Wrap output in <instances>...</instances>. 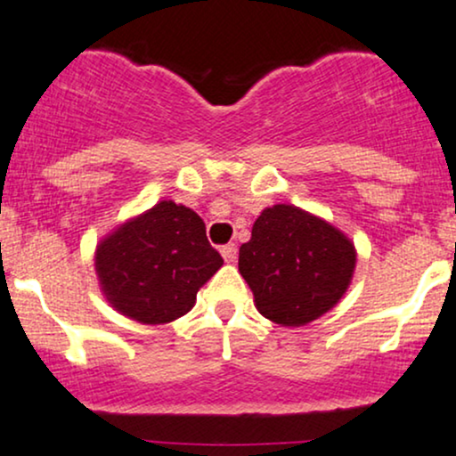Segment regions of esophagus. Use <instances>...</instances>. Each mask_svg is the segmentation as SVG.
<instances>
[{
	"mask_svg": "<svg viewBox=\"0 0 456 456\" xmlns=\"http://www.w3.org/2000/svg\"><path fill=\"white\" fill-rule=\"evenodd\" d=\"M221 255H223V259L227 261V264H235V259H238V246H235V244L223 246Z\"/></svg>",
	"mask_w": 456,
	"mask_h": 456,
	"instance_id": "esophagus-1",
	"label": "esophagus"
}]
</instances>
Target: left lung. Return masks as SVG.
Returning <instances> with one entry per match:
<instances>
[{
	"mask_svg": "<svg viewBox=\"0 0 456 456\" xmlns=\"http://www.w3.org/2000/svg\"><path fill=\"white\" fill-rule=\"evenodd\" d=\"M355 261V246L341 229L291 203H276L259 214L250 240L240 246L238 268L261 315L300 328L341 302Z\"/></svg>",
	"mask_w": 456,
	"mask_h": 456,
	"instance_id": "8db88e82",
	"label": "left lung"
}]
</instances>
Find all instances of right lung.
Wrapping results in <instances>:
<instances>
[{
  "instance_id": "1",
  "label": "right lung",
  "mask_w": 456,
  "mask_h": 456,
  "mask_svg": "<svg viewBox=\"0 0 456 456\" xmlns=\"http://www.w3.org/2000/svg\"><path fill=\"white\" fill-rule=\"evenodd\" d=\"M221 265L201 216L171 199L118 224L94 253V270L109 305L145 326L186 315L197 291Z\"/></svg>"
}]
</instances>
